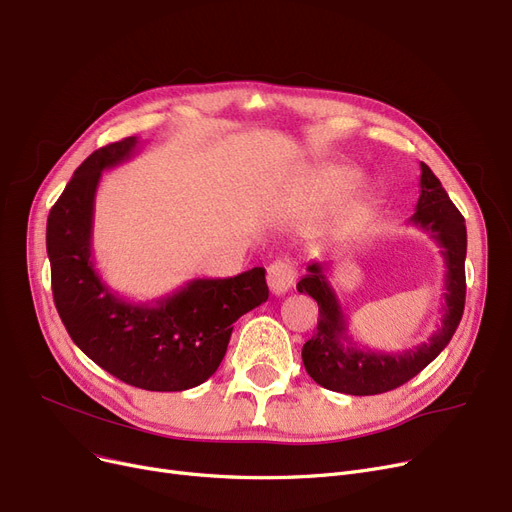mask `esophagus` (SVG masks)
I'll list each match as a JSON object with an SVG mask.
<instances>
[{
  "instance_id": "obj_1",
  "label": "esophagus",
  "mask_w": 512,
  "mask_h": 512,
  "mask_svg": "<svg viewBox=\"0 0 512 512\" xmlns=\"http://www.w3.org/2000/svg\"><path fill=\"white\" fill-rule=\"evenodd\" d=\"M294 280H297V272L288 261H274L270 267H267V284H270V290L274 294H286L292 286Z\"/></svg>"
}]
</instances>
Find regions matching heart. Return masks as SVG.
<instances>
[{
  "label": "heart",
  "mask_w": 512,
  "mask_h": 512,
  "mask_svg": "<svg viewBox=\"0 0 512 512\" xmlns=\"http://www.w3.org/2000/svg\"><path fill=\"white\" fill-rule=\"evenodd\" d=\"M357 180H359V176L353 170L338 168V170L326 172L324 188L328 193H346L357 186Z\"/></svg>",
  "instance_id": "b5f03b06"
}]
</instances>
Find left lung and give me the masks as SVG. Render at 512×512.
<instances>
[{
  "label": "left lung",
  "mask_w": 512,
  "mask_h": 512,
  "mask_svg": "<svg viewBox=\"0 0 512 512\" xmlns=\"http://www.w3.org/2000/svg\"><path fill=\"white\" fill-rule=\"evenodd\" d=\"M419 201L409 224L432 236L444 257L442 324L427 342L402 353H373L348 334V317L328 280V261H313L297 290L319 305L317 332L303 346V363L311 378L332 392L369 396L394 390L432 363L461 324L465 309L467 228L436 174L421 164Z\"/></svg>",
  "instance_id": "8db88e82"
}]
</instances>
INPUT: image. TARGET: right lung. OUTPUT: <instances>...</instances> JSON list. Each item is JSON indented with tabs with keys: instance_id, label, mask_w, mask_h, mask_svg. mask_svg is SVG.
I'll return each instance as SVG.
<instances>
[{
	"instance_id": "right-lung-1",
	"label": "right lung",
	"mask_w": 512,
	"mask_h": 512,
	"mask_svg": "<svg viewBox=\"0 0 512 512\" xmlns=\"http://www.w3.org/2000/svg\"><path fill=\"white\" fill-rule=\"evenodd\" d=\"M137 137L91 153L47 218L56 309L74 344L118 380L151 392L203 384L220 367L234 321L270 297L263 267L234 278H195L151 303L107 286L93 261V215L101 174L141 149Z\"/></svg>"
}]
</instances>
